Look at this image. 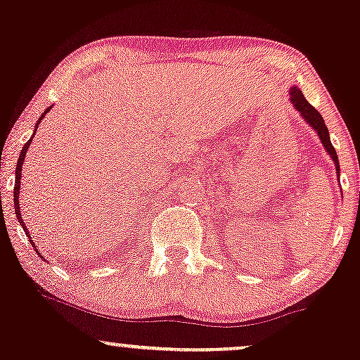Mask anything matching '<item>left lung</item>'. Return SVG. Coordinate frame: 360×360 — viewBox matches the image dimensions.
Here are the masks:
<instances>
[{
    "label": "left lung",
    "instance_id": "1",
    "mask_svg": "<svg viewBox=\"0 0 360 360\" xmlns=\"http://www.w3.org/2000/svg\"><path fill=\"white\" fill-rule=\"evenodd\" d=\"M290 94H291V103H293V107L297 108V110L302 113V117H304V119L307 120L310 126H312L314 129L317 131V134H319V138H321V141H323L324 148H326L328 153L331 155V158H333V160H335L336 170H338V172H340L338 155H336V150L333 148V145H331V141H330V132H328V127H326V124H324V120H323V117H321V113L317 112L316 108H314L307 100H305V96H304V94H302V91L298 89V88H291Z\"/></svg>",
    "mask_w": 360,
    "mask_h": 360
}]
</instances>
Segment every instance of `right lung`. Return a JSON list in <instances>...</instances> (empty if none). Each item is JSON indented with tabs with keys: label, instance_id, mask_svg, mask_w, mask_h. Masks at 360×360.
Here are the masks:
<instances>
[{
	"label": "right lung",
	"instance_id": "1",
	"mask_svg": "<svg viewBox=\"0 0 360 360\" xmlns=\"http://www.w3.org/2000/svg\"><path fill=\"white\" fill-rule=\"evenodd\" d=\"M51 110V107L48 108L46 112L44 113H48ZM44 113L43 115L39 117V120H37V124H36V129H34V134H36V131H37V126H39L41 124V120H43V117H44ZM34 134H32V138H34ZM32 138L29 139L27 143H25L24 145V148H22V151H20V157H18V162H17V169H15V188H13V203H15V214H17V219H18V222H20L22 226H24V221H22V217H20V210H18V193H20V177H22V164H24V158H25V151L29 150V145H30V141H32ZM24 229H25V226H24ZM25 234H27L29 236V231H25ZM29 241H30V245H34V241H32V238L29 236ZM36 248V247H34Z\"/></svg>",
	"mask_w": 360,
	"mask_h": 360
}]
</instances>
